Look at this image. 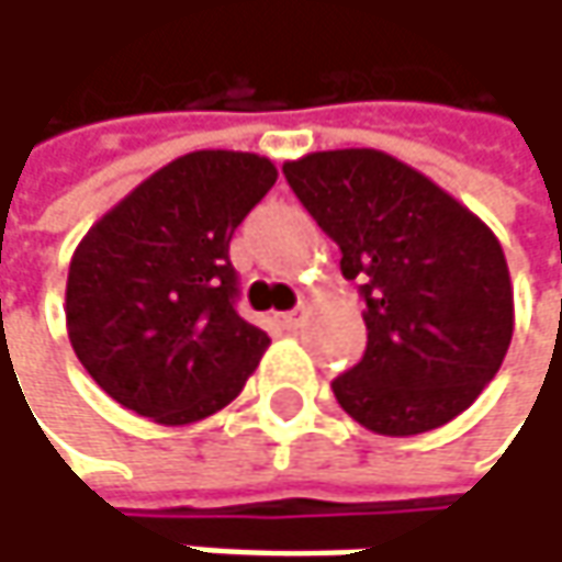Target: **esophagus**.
I'll return each instance as SVG.
<instances>
[{
  "label": "esophagus",
  "instance_id": "esophagus-1",
  "mask_svg": "<svg viewBox=\"0 0 562 562\" xmlns=\"http://www.w3.org/2000/svg\"><path fill=\"white\" fill-rule=\"evenodd\" d=\"M302 315H305V308H295V312H280V315H273V322H277L280 328H285V331H292V328H299Z\"/></svg>",
  "mask_w": 562,
  "mask_h": 562
}]
</instances>
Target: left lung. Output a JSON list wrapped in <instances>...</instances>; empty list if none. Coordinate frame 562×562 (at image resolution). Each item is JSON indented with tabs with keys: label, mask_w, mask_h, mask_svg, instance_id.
<instances>
[{
	"label": "left lung",
	"mask_w": 562,
	"mask_h": 562,
	"mask_svg": "<svg viewBox=\"0 0 562 562\" xmlns=\"http://www.w3.org/2000/svg\"><path fill=\"white\" fill-rule=\"evenodd\" d=\"M282 175L364 295V358L331 381L381 436L446 426L492 384L514 335L498 237L426 175L378 149L312 153Z\"/></svg>",
	"instance_id": "8db88e82"
}]
</instances>
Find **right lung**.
I'll use <instances>...</instances> for the list:
<instances>
[{
  "label": "right lung",
  "instance_id": "right-lung-1",
  "mask_svg": "<svg viewBox=\"0 0 562 562\" xmlns=\"http://www.w3.org/2000/svg\"><path fill=\"white\" fill-rule=\"evenodd\" d=\"M273 184L263 156L201 149L87 231L64 312L100 391L166 426L198 423L244 391L270 338L237 312L231 237Z\"/></svg>",
  "mask_w": 562,
  "mask_h": 562
}]
</instances>
